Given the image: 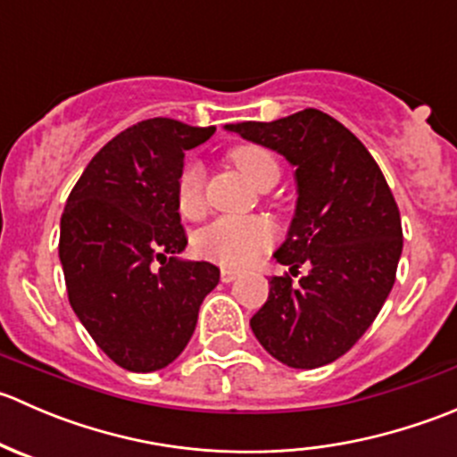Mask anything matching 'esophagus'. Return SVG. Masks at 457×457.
Here are the masks:
<instances>
[{
  "label": "esophagus",
  "instance_id": "obj_1",
  "mask_svg": "<svg viewBox=\"0 0 457 457\" xmlns=\"http://www.w3.org/2000/svg\"><path fill=\"white\" fill-rule=\"evenodd\" d=\"M237 278H238V271L220 270V280H223V283H232V280H237Z\"/></svg>",
  "mask_w": 457,
  "mask_h": 457
}]
</instances>
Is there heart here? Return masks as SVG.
<instances>
[{"mask_svg": "<svg viewBox=\"0 0 457 457\" xmlns=\"http://www.w3.org/2000/svg\"><path fill=\"white\" fill-rule=\"evenodd\" d=\"M229 161L238 172L250 179L254 186L270 174H278L274 156L261 145H237L229 150ZM177 210L186 219H199L205 212L203 177L196 165H187L177 179ZM274 229L262 219L247 216H220L201 229L195 238L196 252L203 258L219 265L243 267L252 262L265 247H270Z\"/></svg>", "mask_w": 457, "mask_h": 457, "instance_id": "1", "label": "heart"}]
</instances>
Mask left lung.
Here are the masks:
<instances>
[{
  "label": "left lung",
  "instance_id": "1",
  "mask_svg": "<svg viewBox=\"0 0 457 457\" xmlns=\"http://www.w3.org/2000/svg\"><path fill=\"white\" fill-rule=\"evenodd\" d=\"M225 130L283 154L296 168V214L276 261L310 271L270 280L250 327L267 353L316 370L347 353L376 320L395 283L403 225L378 163L356 135L316 108Z\"/></svg>",
  "mask_w": 457,
  "mask_h": 457
}]
</instances>
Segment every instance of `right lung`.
I'll list each match as a JSON object with an SVG mask.
<instances>
[{
  "label": "right lung",
  "instance_id": "add662e5",
  "mask_svg": "<svg viewBox=\"0 0 457 457\" xmlns=\"http://www.w3.org/2000/svg\"><path fill=\"white\" fill-rule=\"evenodd\" d=\"M214 130L165 117L128 128L92 156L63 207L68 301L101 352L128 371L168 367L219 285V267L177 256L187 245L177 179L186 150Z\"/></svg>",
  "mask_w": 457,
  "mask_h": 457
}]
</instances>
